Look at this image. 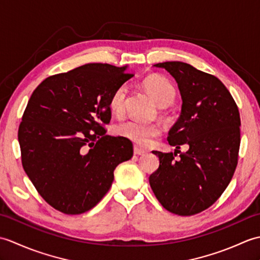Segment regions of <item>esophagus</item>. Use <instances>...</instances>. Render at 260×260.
Listing matches in <instances>:
<instances>
[{
  "mask_svg": "<svg viewBox=\"0 0 260 260\" xmlns=\"http://www.w3.org/2000/svg\"><path fill=\"white\" fill-rule=\"evenodd\" d=\"M134 154L135 155H144V154H146V151L139 146H134Z\"/></svg>",
  "mask_w": 260,
  "mask_h": 260,
  "instance_id": "esophagus-1",
  "label": "esophagus"
}]
</instances>
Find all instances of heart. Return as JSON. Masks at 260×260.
Wrapping results in <instances>:
<instances>
[{
	"mask_svg": "<svg viewBox=\"0 0 260 260\" xmlns=\"http://www.w3.org/2000/svg\"><path fill=\"white\" fill-rule=\"evenodd\" d=\"M143 87L150 93L155 103L161 107H167L174 102L176 89L167 77L162 75H150L143 80ZM128 88L121 85L116 88L109 97L108 106L110 112L120 117L125 112V105ZM116 134L142 146L150 145L153 140L161 134V126L156 123H144L135 119H128L116 127Z\"/></svg>",
	"mask_w": 260,
	"mask_h": 260,
	"instance_id": "obj_1",
	"label": "heart"
}]
</instances>
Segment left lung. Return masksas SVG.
<instances>
[{"label": "left lung", "instance_id": "8db88e82", "mask_svg": "<svg viewBox=\"0 0 260 260\" xmlns=\"http://www.w3.org/2000/svg\"><path fill=\"white\" fill-rule=\"evenodd\" d=\"M154 66L178 82L182 109L168 137L176 150L153 152L159 167L150 175V185L168 211L193 215L211 207L233 179L240 146L239 110L217 77L181 61ZM183 144L189 150L180 153Z\"/></svg>", "mask_w": 260, "mask_h": 260}]
</instances>
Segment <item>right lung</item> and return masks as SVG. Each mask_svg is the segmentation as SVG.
<instances>
[{"label": "right lung", "instance_id": "right-lung-1", "mask_svg": "<svg viewBox=\"0 0 260 260\" xmlns=\"http://www.w3.org/2000/svg\"><path fill=\"white\" fill-rule=\"evenodd\" d=\"M127 67L88 63L48 77L27 102L19 127L22 165L46 202L66 214L92 209L114 171L133 156L125 137L106 135L108 102L134 75Z\"/></svg>", "mask_w": 260, "mask_h": 260}]
</instances>
